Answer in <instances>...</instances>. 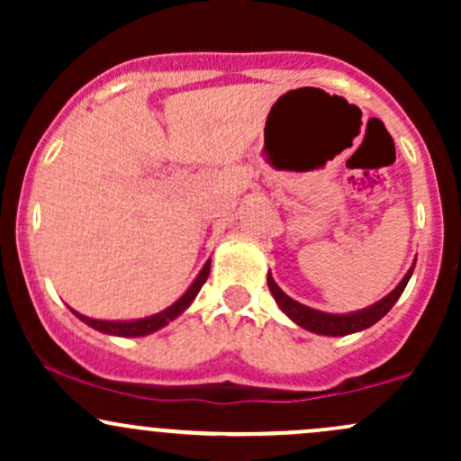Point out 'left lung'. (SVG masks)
<instances>
[{"instance_id": "left-lung-1", "label": "left lung", "mask_w": 461, "mask_h": 461, "mask_svg": "<svg viewBox=\"0 0 461 461\" xmlns=\"http://www.w3.org/2000/svg\"><path fill=\"white\" fill-rule=\"evenodd\" d=\"M411 273H414V267L405 273V277L401 279V284L396 285L388 297L377 301V303H373L370 308L351 312V314H327V312L312 310V308H308V305L290 299L288 294H285L284 290L275 284L271 273H268L267 282H268V288H271L273 297H275V301H277L279 308L285 312V316H290V319L297 322L299 327H303V330H308V331L321 333V336H347V333L362 331V330H366V327L375 325L377 321H382L384 316L393 310V305L399 301L401 294H403V290H405L407 282H410Z\"/></svg>"}]
</instances>
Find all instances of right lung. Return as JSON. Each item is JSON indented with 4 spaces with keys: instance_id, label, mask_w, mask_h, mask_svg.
<instances>
[{
    "instance_id": "1",
    "label": "right lung",
    "mask_w": 461,
    "mask_h": 461,
    "mask_svg": "<svg viewBox=\"0 0 461 461\" xmlns=\"http://www.w3.org/2000/svg\"><path fill=\"white\" fill-rule=\"evenodd\" d=\"M208 275H210V260L203 264V268H201V273L197 275V279H194L193 285H190L186 293H184L182 297H179L176 303L171 305V308L158 312V314H153V316H147V319H139V321H97V319H88V316L77 314V312H73V314H76L79 321L86 322V325H91L93 330H97L102 333H110V336H123V338L147 336V333L162 330L164 325H168V322H171L173 319H177V316L182 314V312L186 310L190 303H193L194 297H197V293L201 290V285L205 284Z\"/></svg>"
}]
</instances>
